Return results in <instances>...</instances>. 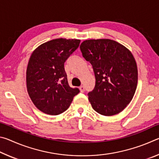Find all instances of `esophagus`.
<instances>
[{"instance_id":"obj_1","label":"esophagus","mask_w":159,"mask_h":159,"mask_svg":"<svg viewBox=\"0 0 159 159\" xmlns=\"http://www.w3.org/2000/svg\"><path fill=\"white\" fill-rule=\"evenodd\" d=\"M79 90H80V91L81 93H83L85 91V87L84 86H83V85H81V86H80L79 87Z\"/></svg>"}]
</instances>
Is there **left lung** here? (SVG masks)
Wrapping results in <instances>:
<instances>
[{"label":"left lung","mask_w":159,"mask_h":159,"mask_svg":"<svg viewBox=\"0 0 159 159\" xmlns=\"http://www.w3.org/2000/svg\"><path fill=\"white\" fill-rule=\"evenodd\" d=\"M80 48L95 76V88L88 95L93 109L106 116L121 112L131 102L138 85V66L133 54L110 39L86 40Z\"/></svg>","instance_id":"left-lung-1"}]
</instances>
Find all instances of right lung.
<instances>
[{
	"mask_svg": "<svg viewBox=\"0 0 159 159\" xmlns=\"http://www.w3.org/2000/svg\"><path fill=\"white\" fill-rule=\"evenodd\" d=\"M78 39H56L32 52L26 69V88L38 109L49 115L65 111L79 93L69 85L64 64L79 46Z\"/></svg>",
	"mask_w": 159,
	"mask_h": 159,
	"instance_id": "1",
	"label": "right lung"
}]
</instances>
